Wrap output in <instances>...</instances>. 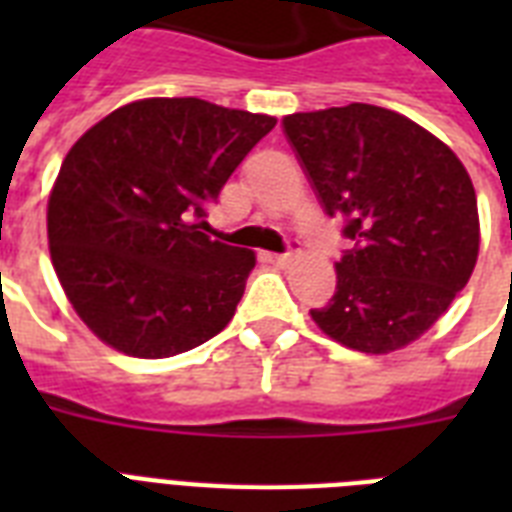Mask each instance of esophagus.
<instances>
[{"mask_svg":"<svg viewBox=\"0 0 512 512\" xmlns=\"http://www.w3.org/2000/svg\"><path fill=\"white\" fill-rule=\"evenodd\" d=\"M295 257H297V241H289V249H287V252H284V255H273L271 260H273V263H276V265H281V268H284V265L292 263Z\"/></svg>","mask_w":512,"mask_h":512,"instance_id":"34e87169","label":"esophagus"}]
</instances>
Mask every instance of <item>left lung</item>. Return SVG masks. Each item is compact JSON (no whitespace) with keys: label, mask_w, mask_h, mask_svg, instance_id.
Wrapping results in <instances>:
<instances>
[{"label":"left lung","mask_w":512,"mask_h":512,"mask_svg":"<svg viewBox=\"0 0 512 512\" xmlns=\"http://www.w3.org/2000/svg\"><path fill=\"white\" fill-rule=\"evenodd\" d=\"M321 207L353 241L337 292L313 308L321 332L361 353H390L428 332L478 257V204L468 170L412 119L350 103L284 116Z\"/></svg>","instance_id":"1"}]
</instances>
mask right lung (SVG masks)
<instances>
[{"mask_svg": "<svg viewBox=\"0 0 512 512\" xmlns=\"http://www.w3.org/2000/svg\"><path fill=\"white\" fill-rule=\"evenodd\" d=\"M276 119L199 98L116 108L60 164L50 255L79 319L127 356L196 348L233 319L255 252L199 220Z\"/></svg>", "mask_w": 512, "mask_h": 512, "instance_id": "obj_1", "label": "right lung"}]
</instances>
